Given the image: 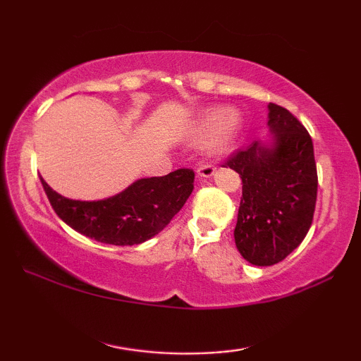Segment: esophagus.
Segmentation results:
<instances>
[{"mask_svg": "<svg viewBox=\"0 0 361 361\" xmlns=\"http://www.w3.org/2000/svg\"><path fill=\"white\" fill-rule=\"evenodd\" d=\"M197 175L202 176V178H212V176L215 175V167L209 166V164H204V166H200L197 169Z\"/></svg>", "mask_w": 361, "mask_h": 361, "instance_id": "1", "label": "esophagus"}]
</instances>
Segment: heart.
I'll return each mask as SVG.
<instances>
[{
  "label": "heart",
  "instance_id": "heart-1",
  "mask_svg": "<svg viewBox=\"0 0 361 361\" xmlns=\"http://www.w3.org/2000/svg\"><path fill=\"white\" fill-rule=\"evenodd\" d=\"M243 127L242 116L228 108H210L194 122L191 138L205 140V149L210 154H223L237 143Z\"/></svg>",
  "mask_w": 361,
  "mask_h": 361
}]
</instances>
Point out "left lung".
Wrapping results in <instances>:
<instances>
[{"label": "left lung", "mask_w": 361, "mask_h": 361, "mask_svg": "<svg viewBox=\"0 0 361 361\" xmlns=\"http://www.w3.org/2000/svg\"><path fill=\"white\" fill-rule=\"evenodd\" d=\"M267 108L271 138L226 162L243 185L235 247L253 266L277 264L299 247L312 224L319 186L309 132L288 109Z\"/></svg>", "instance_id": "left-lung-1"}]
</instances>
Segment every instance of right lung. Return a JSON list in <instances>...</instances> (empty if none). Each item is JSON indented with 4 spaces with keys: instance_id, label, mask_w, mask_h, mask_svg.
Returning <instances> with one entry per match:
<instances>
[{
    "instance_id": "add662e5",
    "label": "right lung",
    "mask_w": 361,
    "mask_h": 361,
    "mask_svg": "<svg viewBox=\"0 0 361 361\" xmlns=\"http://www.w3.org/2000/svg\"><path fill=\"white\" fill-rule=\"evenodd\" d=\"M59 218L79 234L109 245H138L159 234L181 210L194 189V172L180 169L166 176L133 181L124 191L102 200H75L42 180Z\"/></svg>"
}]
</instances>
